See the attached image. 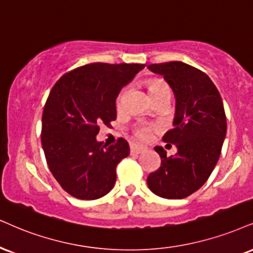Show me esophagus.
Listing matches in <instances>:
<instances>
[{
  "label": "esophagus",
  "mask_w": 253,
  "mask_h": 253,
  "mask_svg": "<svg viewBox=\"0 0 253 253\" xmlns=\"http://www.w3.org/2000/svg\"><path fill=\"white\" fill-rule=\"evenodd\" d=\"M130 151H131V154H142L143 151H144V148L141 145H136V144H131L130 145Z\"/></svg>",
  "instance_id": "esophagus-1"
}]
</instances>
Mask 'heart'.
<instances>
[{"mask_svg": "<svg viewBox=\"0 0 253 253\" xmlns=\"http://www.w3.org/2000/svg\"><path fill=\"white\" fill-rule=\"evenodd\" d=\"M126 89H123L121 91L120 95L117 97V107H122V101H123V96ZM149 95L152 101H156V99L160 98H170V89L169 86L167 85L162 81H154L149 84ZM136 136L138 137L139 139H148L150 137V127L149 126H138L136 129Z\"/></svg>", "mask_w": 253, "mask_h": 253, "instance_id": "b5f03b06", "label": "heart"}]
</instances>
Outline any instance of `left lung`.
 I'll return each mask as SVG.
<instances>
[{
  "label": "left lung",
  "mask_w": 253,
  "mask_h": 253,
  "mask_svg": "<svg viewBox=\"0 0 253 253\" xmlns=\"http://www.w3.org/2000/svg\"><path fill=\"white\" fill-rule=\"evenodd\" d=\"M148 68L164 77L176 97L173 129L163 141L176 145L177 154L167 157L155 146L162 163L146 183L160 197L182 199L202 188L219 160L226 135L223 101L210 77L191 65L168 62Z\"/></svg>",
  "instance_id": "8db88e82"
}]
</instances>
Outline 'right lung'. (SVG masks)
Here are the masks:
<instances>
[{
	"label": "right lung",
	"instance_id": "right-lung-1",
	"mask_svg": "<svg viewBox=\"0 0 253 253\" xmlns=\"http://www.w3.org/2000/svg\"><path fill=\"white\" fill-rule=\"evenodd\" d=\"M144 64L91 63L64 74L52 86L42 115L46 163L62 189L75 198H101L116 182V167L127 157L126 139L103 145L99 124L116 120L121 89Z\"/></svg>",
	"mask_w": 253,
	"mask_h": 253
}]
</instances>
